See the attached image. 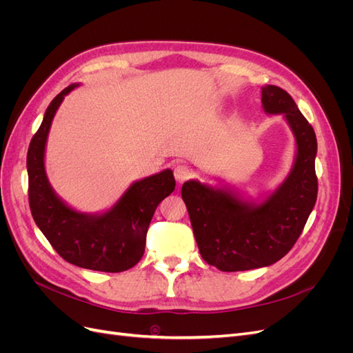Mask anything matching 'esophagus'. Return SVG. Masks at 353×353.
Segmentation results:
<instances>
[{"label":"esophagus","instance_id":"1","mask_svg":"<svg viewBox=\"0 0 353 353\" xmlns=\"http://www.w3.org/2000/svg\"><path fill=\"white\" fill-rule=\"evenodd\" d=\"M174 175L178 184H183L191 176V169L184 163H176L174 166Z\"/></svg>","mask_w":353,"mask_h":353}]
</instances>
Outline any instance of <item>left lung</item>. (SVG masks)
<instances>
[{"mask_svg": "<svg viewBox=\"0 0 353 353\" xmlns=\"http://www.w3.org/2000/svg\"><path fill=\"white\" fill-rule=\"evenodd\" d=\"M262 108L266 114H283L294 135V162L283 183L262 200L197 179L181 190L201 258L225 272L279 262L302 234L316 201L314 128L290 94L275 85L262 87Z\"/></svg>", "mask_w": 353, "mask_h": 353, "instance_id": "1", "label": "left lung"}]
</instances>
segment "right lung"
Masks as SVG:
<instances>
[{
	"label": "right lung",
	"instance_id": "obj_1",
	"mask_svg": "<svg viewBox=\"0 0 353 353\" xmlns=\"http://www.w3.org/2000/svg\"><path fill=\"white\" fill-rule=\"evenodd\" d=\"M77 87L79 83H72L56 95L29 144V206L38 228L63 259L85 270L122 272L143 258L148 225L159 203L175 190V178L172 170L165 169L135 181L101 213L78 212L63 201L47 178L46 145L52 117Z\"/></svg>",
	"mask_w": 353,
	"mask_h": 353
}]
</instances>
